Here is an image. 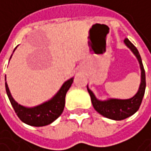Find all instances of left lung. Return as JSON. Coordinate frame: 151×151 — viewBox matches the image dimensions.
Segmentation results:
<instances>
[{"instance_id":"left-lung-1","label":"left lung","mask_w":151,"mask_h":151,"mask_svg":"<svg viewBox=\"0 0 151 151\" xmlns=\"http://www.w3.org/2000/svg\"><path fill=\"white\" fill-rule=\"evenodd\" d=\"M125 45L128 46L133 53L137 58L140 68H141V85L139 87V90L136 95L129 100H117V99H111L108 101H101L95 98L93 92L87 88V91L91 96L92 103L94 107V109L101 114V115L105 116L106 118L115 120V121H121L124 120L131 115H133L136 111L139 109L144 93H145V87H146V79H145V71L143 68V65L142 62L141 56L138 52V50L136 47L128 38L124 39Z\"/></svg>"}]
</instances>
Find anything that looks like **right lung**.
I'll use <instances>...</instances> for the list:
<instances>
[{
  "label": "right lung",
  "mask_w": 151,
  "mask_h": 151,
  "mask_svg": "<svg viewBox=\"0 0 151 151\" xmlns=\"http://www.w3.org/2000/svg\"><path fill=\"white\" fill-rule=\"evenodd\" d=\"M73 82V78L65 82L62 87L60 88V90L51 100L31 108L19 105L12 98L7 83H5V86L10 103L15 110V114L20 118V120L30 126L42 127L50 124L61 115L65 107L66 93L71 87Z\"/></svg>",
  "instance_id": "right-lung-1"
}]
</instances>
